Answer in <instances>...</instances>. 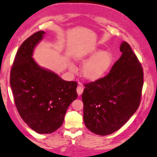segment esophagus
<instances>
[{
	"label": "esophagus",
	"mask_w": 157,
	"mask_h": 157,
	"mask_svg": "<svg viewBox=\"0 0 157 157\" xmlns=\"http://www.w3.org/2000/svg\"><path fill=\"white\" fill-rule=\"evenodd\" d=\"M76 92H77V94H78V96L81 95L82 93H83V87L81 86H78L76 88Z\"/></svg>",
	"instance_id": "1"
}]
</instances>
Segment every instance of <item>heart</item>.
<instances>
[{
    "mask_svg": "<svg viewBox=\"0 0 157 157\" xmlns=\"http://www.w3.org/2000/svg\"><path fill=\"white\" fill-rule=\"evenodd\" d=\"M74 59L79 63L89 60L83 65L81 72L85 79L93 82L98 81L105 75L113 64L114 56L110 52L93 47L78 52Z\"/></svg>",
    "mask_w": 157,
    "mask_h": 157,
    "instance_id": "1",
    "label": "heart"
}]
</instances>
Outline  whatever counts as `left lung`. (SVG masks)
<instances>
[{
    "mask_svg": "<svg viewBox=\"0 0 157 157\" xmlns=\"http://www.w3.org/2000/svg\"><path fill=\"white\" fill-rule=\"evenodd\" d=\"M120 51L121 56L108 75L85 85L82 94L85 125L98 135L119 130L140 105L144 85L141 65L125 41L121 44Z\"/></svg>",
    "mask_w": 157,
    "mask_h": 157,
    "instance_id": "8db88e82",
    "label": "left lung"
}]
</instances>
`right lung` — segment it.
I'll use <instances>...</instances> for the list:
<instances>
[{
	"label": "right lung",
	"mask_w": 157,
	"mask_h": 157,
	"mask_svg": "<svg viewBox=\"0 0 157 157\" xmlns=\"http://www.w3.org/2000/svg\"><path fill=\"white\" fill-rule=\"evenodd\" d=\"M45 32L39 31L22 43L10 73L15 105L25 123L39 134H49L62 125L66 111L77 98L75 81H66L40 67L34 50Z\"/></svg>",
	"instance_id": "right-lung-1"
}]
</instances>
